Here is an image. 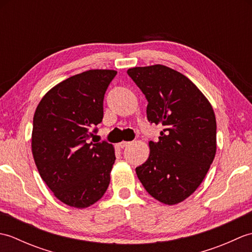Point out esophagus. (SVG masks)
<instances>
[{
	"label": "esophagus",
	"mask_w": 252,
	"mask_h": 252,
	"mask_svg": "<svg viewBox=\"0 0 252 252\" xmlns=\"http://www.w3.org/2000/svg\"><path fill=\"white\" fill-rule=\"evenodd\" d=\"M131 144H132V142H126V141H123V142L119 143V146H120L121 148H125V147H126V146L131 145Z\"/></svg>",
	"instance_id": "obj_1"
}]
</instances>
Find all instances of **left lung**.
<instances>
[{"instance_id": "obj_1", "label": "left lung", "mask_w": 252, "mask_h": 252, "mask_svg": "<svg viewBox=\"0 0 252 252\" xmlns=\"http://www.w3.org/2000/svg\"><path fill=\"white\" fill-rule=\"evenodd\" d=\"M127 74L148 101L151 123L162 125L158 142H149V157L135 169L155 199L175 205L205 179L217 152L212 106L189 78L163 65L135 67Z\"/></svg>"}]
</instances>
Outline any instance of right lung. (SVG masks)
<instances>
[{
  "label": "right lung",
  "mask_w": 252,
  "mask_h": 252,
  "mask_svg": "<svg viewBox=\"0 0 252 252\" xmlns=\"http://www.w3.org/2000/svg\"><path fill=\"white\" fill-rule=\"evenodd\" d=\"M115 70H88L66 79L37 105L32 155L37 171L62 202L87 208L108 189L114 146L90 142L104 117V96Z\"/></svg>",
  "instance_id": "1"
}]
</instances>
